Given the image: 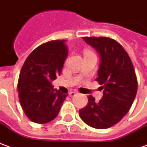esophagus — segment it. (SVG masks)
<instances>
[{
  "label": "esophagus",
  "mask_w": 147,
  "mask_h": 147,
  "mask_svg": "<svg viewBox=\"0 0 147 147\" xmlns=\"http://www.w3.org/2000/svg\"><path fill=\"white\" fill-rule=\"evenodd\" d=\"M78 94V91H73V92H70L69 93V96H70V97H74V96H77Z\"/></svg>",
  "instance_id": "esophagus-1"
}]
</instances>
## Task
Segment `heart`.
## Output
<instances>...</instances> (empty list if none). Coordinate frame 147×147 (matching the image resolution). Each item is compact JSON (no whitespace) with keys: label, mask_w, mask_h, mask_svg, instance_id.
Instances as JSON below:
<instances>
[{"label":"heart","mask_w":147,"mask_h":147,"mask_svg":"<svg viewBox=\"0 0 147 147\" xmlns=\"http://www.w3.org/2000/svg\"><path fill=\"white\" fill-rule=\"evenodd\" d=\"M84 52H85V53H92V52H91L90 51H88V50H86V51H84Z\"/></svg>","instance_id":"b5f03b06"}]
</instances>
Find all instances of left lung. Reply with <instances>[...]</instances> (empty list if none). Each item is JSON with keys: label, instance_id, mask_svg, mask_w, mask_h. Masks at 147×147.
<instances>
[{"label": "left lung", "instance_id": "1", "mask_svg": "<svg viewBox=\"0 0 147 147\" xmlns=\"http://www.w3.org/2000/svg\"><path fill=\"white\" fill-rule=\"evenodd\" d=\"M100 57L98 78L103 96L99 102L88 96L86 107L79 110L81 120L90 127L105 129L121 120L133 103L137 78L133 65L124 48L109 37H83Z\"/></svg>", "mask_w": 147, "mask_h": 147}]
</instances>
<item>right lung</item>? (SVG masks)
Returning a JSON list of instances; mask_svg holds the SVG:
<instances>
[{
  "label": "right lung",
  "mask_w": 147,
  "mask_h": 147,
  "mask_svg": "<svg viewBox=\"0 0 147 147\" xmlns=\"http://www.w3.org/2000/svg\"><path fill=\"white\" fill-rule=\"evenodd\" d=\"M67 55L66 40H57L40 45L26 58L17 88L22 110L33 122L49 123L59 113L67 94L55 89L51 81L61 74Z\"/></svg>",
  "instance_id": "obj_1"
}]
</instances>
